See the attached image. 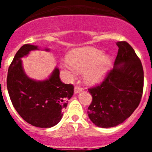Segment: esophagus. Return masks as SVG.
I'll return each instance as SVG.
<instances>
[{
    "label": "esophagus",
    "mask_w": 152,
    "mask_h": 152,
    "mask_svg": "<svg viewBox=\"0 0 152 152\" xmlns=\"http://www.w3.org/2000/svg\"><path fill=\"white\" fill-rule=\"evenodd\" d=\"M83 88L80 87V86H75V94H78V93L81 92L83 91Z\"/></svg>",
    "instance_id": "1"
}]
</instances>
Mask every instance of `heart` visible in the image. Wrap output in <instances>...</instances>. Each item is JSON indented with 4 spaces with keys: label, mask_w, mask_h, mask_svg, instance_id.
<instances>
[{
    "label": "heart",
    "mask_w": 152,
    "mask_h": 152,
    "mask_svg": "<svg viewBox=\"0 0 152 152\" xmlns=\"http://www.w3.org/2000/svg\"><path fill=\"white\" fill-rule=\"evenodd\" d=\"M67 61L70 65H65V68L84 72V79L90 84L101 81L111 65L110 57L93 47L72 50L67 56Z\"/></svg>",
    "instance_id": "b5f03b06"
}]
</instances>
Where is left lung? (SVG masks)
<instances>
[{
  "instance_id": "left-lung-1",
  "label": "left lung",
  "mask_w": 152,
  "mask_h": 152,
  "mask_svg": "<svg viewBox=\"0 0 152 152\" xmlns=\"http://www.w3.org/2000/svg\"><path fill=\"white\" fill-rule=\"evenodd\" d=\"M119 47L114 67L105 79L88 89L92 102L88 116L96 126L110 128L121 124L139 105L144 86V72L139 58L126 41Z\"/></svg>"
}]
</instances>
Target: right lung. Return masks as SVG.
Listing matches in <instances>:
<instances>
[{
  "instance_id": "obj_1",
  "label": "right lung",
  "mask_w": 152,
  "mask_h": 152,
  "mask_svg": "<svg viewBox=\"0 0 152 152\" xmlns=\"http://www.w3.org/2000/svg\"><path fill=\"white\" fill-rule=\"evenodd\" d=\"M36 49V45L29 44L19 49L8 69L7 87L13 107L26 123L50 128L61 119L63 109L74 94V86L61 82L58 68L45 80L29 78L24 72L21 58Z\"/></svg>"
}]
</instances>
